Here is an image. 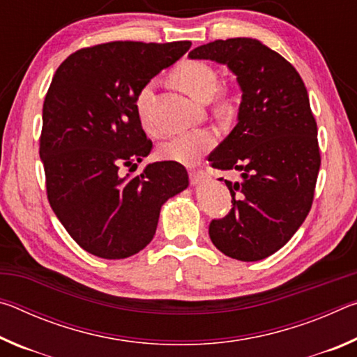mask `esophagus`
Segmentation results:
<instances>
[{
	"instance_id": "34e87169",
	"label": "esophagus",
	"mask_w": 357,
	"mask_h": 357,
	"mask_svg": "<svg viewBox=\"0 0 357 357\" xmlns=\"http://www.w3.org/2000/svg\"><path fill=\"white\" fill-rule=\"evenodd\" d=\"M189 178H190V183L193 185H197L206 179V174H204L203 172H189Z\"/></svg>"
}]
</instances>
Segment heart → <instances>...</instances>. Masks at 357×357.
Listing matches in <instances>:
<instances>
[{"mask_svg":"<svg viewBox=\"0 0 357 357\" xmlns=\"http://www.w3.org/2000/svg\"><path fill=\"white\" fill-rule=\"evenodd\" d=\"M172 80L193 99L208 102L213 98L217 89L215 70L203 61H184L178 64L172 72ZM153 98V84H146L138 93L135 107L138 118H140L144 129L153 130L148 116V107ZM215 144V137L211 130L195 129L183 132L168 138L160 146V155L167 160L178 162V164L192 165L209 153Z\"/></svg>","mask_w":357,"mask_h":357,"instance_id":"obj_1","label":"heart"}]
</instances>
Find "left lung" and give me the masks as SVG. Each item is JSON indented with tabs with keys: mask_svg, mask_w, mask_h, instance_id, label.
<instances>
[{
	"mask_svg": "<svg viewBox=\"0 0 357 357\" xmlns=\"http://www.w3.org/2000/svg\"><path fill=\"white\" fill-rule=\"evenodd\" d=\"M189 58L225 64L243 91L238 124L208 157L243 181H225L233 208L211 222L209 236L227 257L258 261L282 249L312 208L321 157L309 94L298 70L257 39L214 40Z\"/></svg>",
	"mask_w": 357,
	"mask_h": 357,
	"instance_id": "1",
	"label": "left lung"
}]
</instances>
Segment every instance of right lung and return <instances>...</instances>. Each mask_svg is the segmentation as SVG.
<instances>
[{
	"label": "right lung",
	"mask_w": 357,
	"mask_h": 357,
	"mask_svg": "<svg viewBox=\"0 0 357 357\" xmlns=\"http://www.w3.org/2000/svg\"><path fill=\"white\" fill-rule=\"evenodd\" d=\"M192 42L118 40L82 48L56 69L42 108L39 154L53 213L72 239L93 255L121 259L153 241L164 203L189 185L178 162L148 164L153 148L135 100Z\"/></svg>",
	"instance_id": "add662e5"
}]
</instances>
